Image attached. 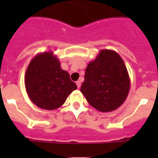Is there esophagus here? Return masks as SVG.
Masks as SVG:
<instances>
[{
  "label": "esophagus",
  "instance_id": "1",
  "mask_svg": "<svg viewBox=\"0 0 158 158\" xmlns=\"http://www.w3.org/2000/svg\"><path fill=\"white\" fill-rule=\"evenodd\" d=\"M76 84H77V86L78 89H80V87H81V81H77L76 82Z\"/></svg>",
  "mask_w": 158,
  "mask_h": 158
}]
</instances>
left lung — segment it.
Segmentation results:
<instances>
[{
  "label": "left lung",
  "instance_id": "8db88e82",
  "mask_svg": "<svg viewBox=\"0 0 158 158\" xmlns=\"http://www.w3.org/2000/svg\"><path fill=\"white\" fill-rule=\"evenodd\" d=\"M130 87L129 74L120 55L111 50H101L88 64L81 92L96 110L110 112L123 104Z\"/></svg>",
  "mask_w": 158,
  "mask_h": 158
}]
</instances>
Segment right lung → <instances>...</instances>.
Wrapping results in <instances>:
<instances>
[{
	"mask_svg": "<svg viewBox=\"0 0 158 158\" xmlns=\"http://www.w3.org/2000/svg\"><path fill=\"white\" fill-rule=\"evenodd\" d=\"M24 83L31 101L45 110L61 107L77 89L52 51L40 53L32 58L25 73Z\"/></svg>",
	"mask_w": 158,
	"mask_h": 158,
	"instance_id": "add662e5",
	"label": "right lung"
}]
</instances>
